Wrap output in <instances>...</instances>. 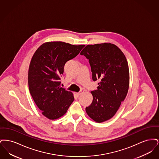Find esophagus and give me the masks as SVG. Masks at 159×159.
Returning a JSON list of instances; mask_svg holds the SVG:
<instances>
[{
	"label": "esophagus",
	"instance_id": "esophagus-1",
	"mask_svg": "<svg viewBox=\"0 0 159 159\" xmlns=\"http://www.w3.org/2000/svg\"><path fill=\"white\" fill-rule=\"evenodd\" d=\"M83 93H84V90H81L79 92L77 93V95L78 96H80V95H81L82 94H83Z\"/></svg>",
	"mask_w": 159,
	"mask_h": 159
}]
</instances>
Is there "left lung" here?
<instances>
[{
	"label": "left lung",
	"instance_id": "8db88e82",
	"mask_svg": "<svg viewBox=\"0 0 159 159\" xmlns=\"http://www.w3.org/2000/svg\"><path fill=\"white\" fill-rule=\"evenodd\" d=\"M89 60L97 89L91 91L93 101L86 108L92 120L102 123L112 118L126 98L129 86V70L126 57L110 43L86 46L82 52Z\"/></svg>",
	"mask_w": 159,
	"mask_h": 159
}]
</instances>
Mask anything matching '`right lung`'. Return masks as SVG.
I'll use <instances>...</instances> for the list:
<instances>
[{"label": "right lung", "instance_id": "add662e5", "mask_svg": "<svg viewBox=\"0 0 159 159\" xmlns=\"http://www.w3.org/2000/svg\"><path fill=\"white\" fill-rule=\"evenodd\" d=\"M84 45L48 42L39 47L31 60L28 83L31 95L42 114L50 120L66 113L74 101L73 93L60 86L66 62L79 53Z\"/></svg>", "mask_w": 159, "mask_h": 159}]
</instances>
